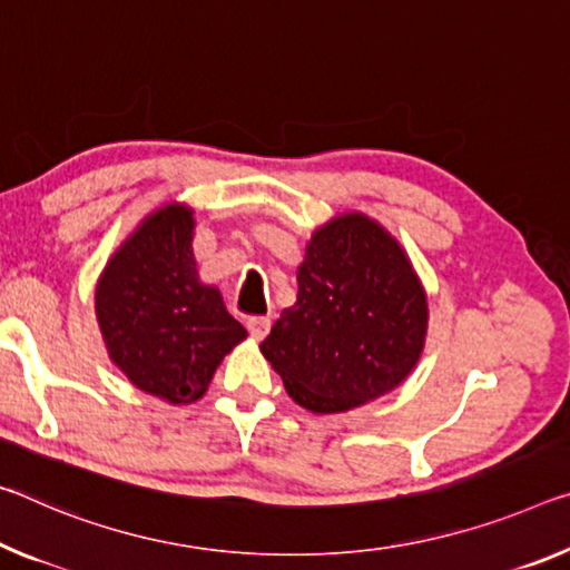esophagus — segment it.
Returning <instances> with one entry per match:
<instances>
[{
    "instance_id": "34e87169",
    "label": "esophagus",
    "mask_w": 570,
    "mask_h": 570,
    "mask_svg": "<svg viewBox=\"0 0 570 570\" xmlns=\"http://www.w3.org/2000/svg\"><path fill=\"white\" fill-rule=\"evenodd\" d=\"M246 324H248V332H250L253 340H264L266 334H268V330H271V320L268 317H250Z\"/></svg>"
}]
</instances>
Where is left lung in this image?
Wrapping results in <instances>:
<instances>
[{"instance_id":"8db88e82","label":"left lung","mask_w":570,"mask_h":570,"mask_svg":"<svg viewBox=\"0 0 570 570\" xmlns=\"http://www.w3.org/2000/svg\"><path fill=\"white\" fill-rule=\"evenodd\" d=\"M296 284V302L261 342L294 403L345 413L413 373L429 332L426 288L381 223L352 210L320 225Z\"/></svg>"}]
</instances>
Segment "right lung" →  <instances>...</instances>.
Masks as SVG:
<instances>
[{
    "mask_svg": "<svg viewBox=\"0 0 570 570\" xmlns=\"http://www.w3.org/2000/svg\"><path fill=\"white\" fill-rule=\"evenodd\" d=\"M193 238V207L161 205L114 250L96 284V320L111 363L171 405L200 401L215 367L248 337L220 288L197 276Z\"/></svg>",
    "mask_w": 570,
    "mask_h": 570,
    "instance_id": "obj_1",
    "label": "right lung"
}]
</instances>
